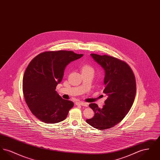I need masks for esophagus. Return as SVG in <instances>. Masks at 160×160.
I'll use <instances>...</instances> for the list:
<instances>
[{
    "mask_svg": "<svg viewBox=\"0 0 160 160\" xmlns=\"http://www.w3.org/2000/svg\"><path fill=\"white\" fill-rule=\"evenodd\" d=\"M76 105H80V106H83L84 107L88 106V104L87 102H84L83 101H78V102H77Z\"/></svg>",
    "mask_w": 160,
    "mask_h": 160,
    "instance_id": "obj_1",
    "label": "esophagus"
}]
</instances>
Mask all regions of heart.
Masks as SVG:
<instances>
[{
    "mask_svg": "<svg viewBox=\"0 0 160 160\" xmlns=\"http://www.w3.org/2000/svg\"><path fill=\"white\" fill-rule=\"evenodd\" d=\"M82 73L91 72V73L93 74L94 73V68L89 64H85L82 67Z\"/></svg>",
    "mask_w": 160,
    "mask_h": 160,
    "instance_id": "heart-1",
    "label": "heart"
}]
</instances>
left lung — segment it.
<instances>
[{
    "mask_svg": "<svg viewBox=\"0 0 160 160\" xmlns=\"http://www.w3.org/2000/svg\"><path fill=\"white\" fill-rule=\"evenodd\" d=\"M91 55L105 70L103 92L107 98L102 108L95 103L89 104L95 114L86 122L99 130L108 129L119 123L129 112L136 93V78L125 62L108 55Z\"/></svg>",
    "mask_w": 160,
    "mask_h": 160,
    "instance_id": "1",
    "label": "left lung"
}]
</instances>
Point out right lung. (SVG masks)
<instances>
[{"instance_id":"add662e5","label":"right lung","mask_w":160,"mask_h":160,"mask_svg":"<svg viewBox=\"0 0 160 160\" xmlns=\"http://www.w3.org/2000/svg\"><path fill=\"white\" fill-rule=\"evenodd\" d=\"M83 55L67 50L48 51L31 61L23 76V95L31 112L38 119L55 123L66 119L74 103L61 98L55 90L66 66Z\"/></svg>"}]
</instances>
